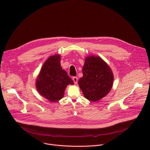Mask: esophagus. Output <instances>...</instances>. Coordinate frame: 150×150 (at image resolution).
I'll return each instance as SVG.
<instances>
[{
  "label": "esophagus",
  "mask_w": 150,
  "mask_h": 150,
  "mask_svg": "<svg viewBox=\"0 0 150 150\" xmlns=\"http://www.w3.org/2000/svg\"><path fill=\"white\" fill-rule=\"evenodd\" d=\"M72 79H73V81H74V83H75V84H76L77 82H78V78L76 77V76H74V77L72 78Z\"/></svg>",
  "instance_id": "esophagus-1"
}]
</instances>
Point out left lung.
<instances>
[{"label":"left lung","mask_w":150,"mask_h":150,"mask_svg":"<svg viewBox=\"0 0 150 150\" xmlns=\"http://www.w3.org/2000/svg\"><path fill=\"white\" fill-rule=\"evenodd\" d=\"M83 76L78 85L84 97L91 101L104 97L113 86V74L111 68L101 57L95 56L85 59Z\"/></svg>","instance_id":"8db88e82"}]
</instances>
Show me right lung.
Segmentation results:
<instances>
[{
  "instance_id": "add662e5",
  "label": "right lung",
  "mask_w": 150,
  "mask_h": 150,
  "mask_svg": "<svg viewBox=\"0 0 150 150\" xmlns=\"http://www.w3.org/2000/svg\"><path fill=\"white\" fill-rule=\"evenodd\" d=\"M59 54L50 56L44 63L37 78L35 86L41 96L51 102L62 99L65 88L74 81L60 65Z\"/></svg>"
}]
</instances>
